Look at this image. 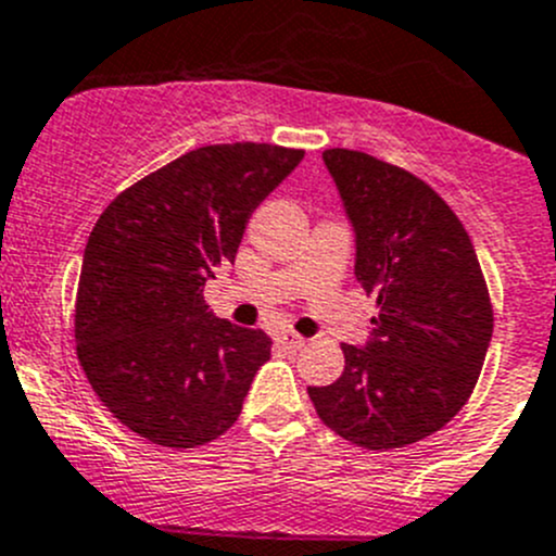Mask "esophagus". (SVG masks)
<instances>
[{
    "label": "esophagus",
    "mask_w": 556,
    "mask_h": 556,
    "mask_svg": "<svg viewBox=\"0 0 556 556\" xmlns=\"http://www.w3.org/2000/svg\"><path fill=\"white\" fill-rule=\"evenodd\" d=\"M277 342L282 345V349L299 351V349H304V342H307V340H304L302 334H295V331L285 329V331H279V334H277Z\"/></svg>",
    "instance_id": "esophagus-1"
}]
</instances>
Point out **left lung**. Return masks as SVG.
Listing matches in <instances>:
<instances>
[{
  "label": "left lung",
  "instance_id": "1",
  "mask_svg": "<svg viewBox=\"0 0 556 556\" xmlns=\"http://www.w3.org/2000/svg\"><path fill=\"white\" fill-rule=\"evenodd\" d=\"M324 164L378 315L362 345L342 342L345 370L309 401L359 447H406L469 401L494 331L489 288L469 232L428 184L356 150H324Z\"/></svg>",
  "mask_w": 556,
  "mask_h": 556
}]
</instances>
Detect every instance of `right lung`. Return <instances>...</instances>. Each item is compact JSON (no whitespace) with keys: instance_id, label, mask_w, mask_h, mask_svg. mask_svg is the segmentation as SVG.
<instances>
[{"instance_id":"obj_1","label":"right lung","mask_w":556,"mask_h":556,"mask_svg":"<svg viewBox=\"0 0 556 556\" xmlns=\"http://www.w3.org/2000/svg\"><path fill=\"white\" fill-rule=\"evenodd\" d=\"M304 150H189L114 197L87 238L76 354L103 406L161 447H197L238 419L271 340L216 318L202 288L236 263L249 216Z\"/></svg>"}]
</instances>
